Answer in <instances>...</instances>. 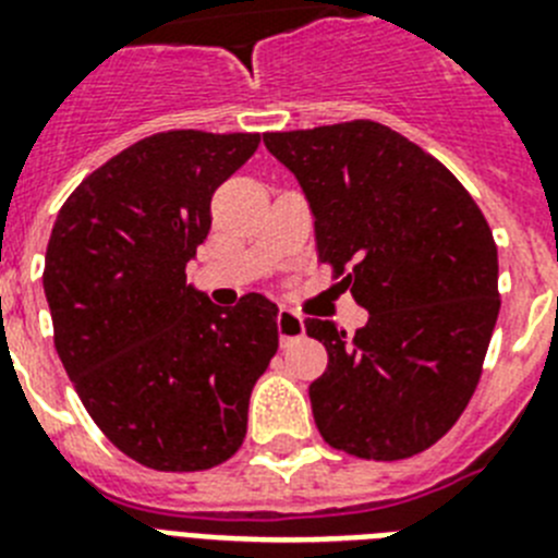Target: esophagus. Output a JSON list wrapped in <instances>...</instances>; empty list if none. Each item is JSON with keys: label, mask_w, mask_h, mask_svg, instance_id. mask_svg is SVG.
<instances>
[{"label": "esophagus", "mask_w": 558, "mask_h": 558, "mask_svg": "<svg viewBox=\"0 0 558 558\" xmlns=\"http://www.w3.org/2000/svg\"><path fill=\"white\" fill-rule=\"evenodd\" d=\"M276 329H279V338L282 343H293V340L304 338V318L293 310H279L276 315Z\"/></svg>", "instance_id": "esophagus-1"}]
</instances>
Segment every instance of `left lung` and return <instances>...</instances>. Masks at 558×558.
Wrapping results in <instances>:
<instances>
[{
	"label": "left lung",
	"instance_id": "8db88e82",
	"mask_svg": "<svg viewBox=\"0 0 558 558\" xmlns=\"http://www.w3.org/2000/svg\"><path fill=\"white\" fill-rule=\"evenodd\" d=\"M315 218L318 259L368 310L366 327L307 318L327 347L310 386L329 447L402 461L470 405L500 313L497 245L461 181L402 133L372 120L265 133Z\"/></svg>",
	"mask_w": 558,
	"mask_h": 558
}]
</instances>
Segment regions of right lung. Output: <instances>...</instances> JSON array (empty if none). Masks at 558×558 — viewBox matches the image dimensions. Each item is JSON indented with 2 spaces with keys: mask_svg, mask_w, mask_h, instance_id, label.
I'll return each instance as SVG.
<instances>
[{
  "mask_svg": "<svg viewBox=\"0 0 558 558\" xmlns=\"http://www.w3.org/2000/svg\"><path fill=\"white\" fill-rule=\"evenodd\" d=\"M256 147L259 133H153L86 175L49 234L58 357L108 441L150 470L229 461L279 349L263 293L223 310L186 284L211 195Z\"/></svg>",
  "mask_w": 558,
  "mask_h": 558,
  "instance_id": "1",
  "label": "right lung"
}]
</instances>
